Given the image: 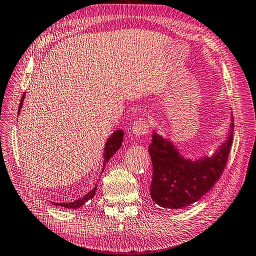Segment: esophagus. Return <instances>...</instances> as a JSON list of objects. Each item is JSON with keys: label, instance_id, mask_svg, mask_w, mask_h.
Wrapping results in <instances>:
<instances>
[{"label": "esophagus", "instance_id": "esophagus-1", "mask_svg": "<svg viewBox=\"0 0 256 256\" xmlns=\"http://www.w3.org/2000/svg\"><path fill=\"white\" fill-rule=\"evenodd\" d=\"M148 128H150L148 122L144 118H140L138 121L134 122L133 126L131 128V132L134 138H142L145 134L148 133Z\"/></svg>", "mask_w": 256, "mask_h": 256}]
</instances>
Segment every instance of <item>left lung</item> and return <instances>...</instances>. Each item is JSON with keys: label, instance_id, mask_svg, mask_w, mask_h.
<instances>
[{"label": "left lung", "instance_id": "obj_1", "mask_svg": "<svg viewBox=\"0 0 256 256\" xmlns=\"http://www.w3.org/2000/svg\"><path fill=\"white\" fill-rule=\"evenodd\" d=\"M233 116L226 140L212 156L190 158L170 138H162L153 130L148 152L153 162L150 197L162 208L180 209L204 196L224 172L232 145Z\"/></svg>", "mask_w": 256, "mask_h": 256}]
</instances>
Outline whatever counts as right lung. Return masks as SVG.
Wrapping results in <instances>:
<instances>
[{
    "label": "right lung",
    "instance_id": "1",
    "mask_svg": "<svg viewBox=\"0 0 256 256\" xmlns=\"http://www.w3.org/2000/svg\"><path fill=\"white\" fill-rule=\"evenodd\" d=\"M25 96L26 94L24 92L23 96H22L20 99V103L18 106V114L20 113L22 110V106H23V102L25 99ZM123 136H124V132L122 130H116V132H113L111 134V136L106 140V142L104 144V150H103V167H102V172H103V168L108 164V162L111 160V157L116 153V152L121 148L122 146V142H123ZM96 186L94 187V189H91L88 194H86L82 198L77 199L72 201V202H52V204H55L57 206H64V208L67 209H78L80 206H82L86 201L92 199L94 197L96 194Z\"/></svg>",
    "mask_w": 256,
    "mask_h": 256
}]
</instances>
